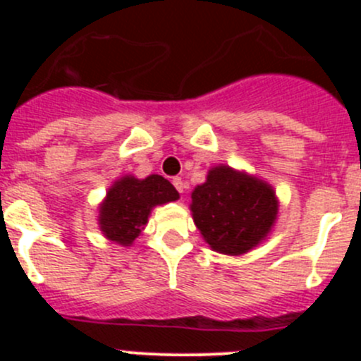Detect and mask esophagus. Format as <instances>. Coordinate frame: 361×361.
<instances>
[{"instance_id": "esophagus-1", "label": "esophagus", "mask_w": 361, "mask_h": 361, "mask_svg": "<svg viewBox=\"0 0 361 361\" xmlns=\"http://www.w3.org/2000/svg\"><path fill=\"white\" fill-rule=\"evenodd\" d=\"M173 185L176 187V190L180 192V194H183L185 183H183V180H181V178H173Z\"/></svg>"}]
</instances>
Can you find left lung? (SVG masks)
Segmentation results:
<instances>
[{
	"mask_svg": "<svg viewBox=\"0 0 361 361\" xmlns=\"http://www.w3.org/2000/svg\"><path fill=\"white\" fill-rule=\"evenodd\" d=\"M190 211L211 250L241 257L269 238L278 220L279 199L262 178L218 164L192 190Z\"/></svg>",
	"mask_w": 361,
	"mask_h": 361,
	"instance_id": "left-lung-1",
	"label": "left lung"
}]
</instances>
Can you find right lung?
Returning <instances> with one entry per match:
<instances>
[{
	"mask_svg": "<svg viewBox=\"0 0 361 361\" xmlns=\"http://www.w3.org/2000/svg\"><path fill=\"white\" fill-rule=\"evenodd\" d=\"M180 199L176 188L160 174L136 178L126 174L111 183L97 209V225L108 241L133 246L145 231L155 206Z\"/></svg>",
	"mask_w": 361,
	"mask_h": 361,
	"instance_id": "add662e5",
	"label": "right lung"
}]
</instances>
